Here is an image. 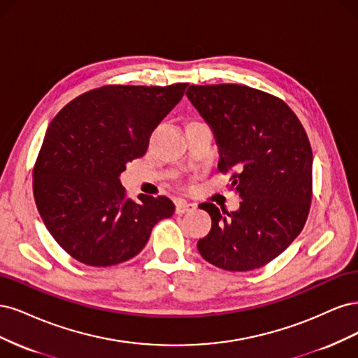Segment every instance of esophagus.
Instances as JSON below:
<instances>
[{
	"mask_svg": "<svg viewBox=\"0 0 358 358\" xmlns=\"http://www.w3.org/2000/svg\"><path fill=\"white\" fill-rule=\"evenodd\" d=\"M196 208V205L192 203V202H187V201H177L176 202V213L177 214H184V213H189V211H193Z\"/></svg>",
	"mask_w": 358,
	"mask_h": 358,
	"instance_id": "esophagus-1",
	"label": "esophagus"
}]
</instances>
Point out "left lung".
<instances>
[{"label":"left lung","mask_w":358,"mask_h":358,"mask_svg":"<svg viewBox=\"0 0 358 358\" xmlns=\"http://www.w3.org/2000/svg\"><path fill=\"white\" fill-rule=\"evenodd\" d=\"M189 101L210 126L218 169L232 171L236 211L211 202L210 234L198 241L214 266L245 272L278 257L302 232L313 198V150L301 120L280 98L242 85L190 86Z\"/></svg>","instance_id":"obj_1"}]
</instances>
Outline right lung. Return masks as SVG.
Masks as SVG:
<instances>
[{"instance_id": "1", "label": "right lung", "mask_w": 358, "mask_h": 358, "mask_svg": "<svg viewBox=\"0 0 358 358\" xmlns=\"http://www.w3.org/2000/svg\"><path fill=\"white\" fill-rule=\"evenodd\" d=\"M187 83L103 86L56 114L34 166V199L53 239L89 266L135 257L155 224L171 217L166 196H126L120 174L145 155L150 135Z\"/></svg>"}]
</instances>
